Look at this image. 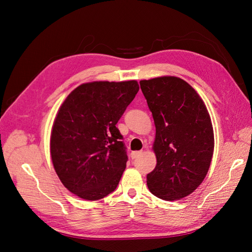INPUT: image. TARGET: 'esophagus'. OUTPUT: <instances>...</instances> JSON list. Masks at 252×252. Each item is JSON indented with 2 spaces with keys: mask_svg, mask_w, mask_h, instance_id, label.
<instances>
[{
  "mask_svg": "<svg viewBox=\"0 0 252 252\" xmlns=\"http://www.w3.org/2000/svg\"><path fill=\"white\" fill-rule=\"evenodd\" d=\"M142 154H143L142 151H132V152H131V158L134 159V158H139Z\"/></svg>",
  "mask_w": 252,
  "mask_h": 252,
  "instance_id": "obj_1",
  "label": "esophagus"
}]
</instances>
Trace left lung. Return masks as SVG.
Segmentation results:
<instances>
[{"label": "left lung", "mask_w": 252, "mask_h": 252, "mask_svg": "<svg viewBox=\"0 0 252 252\" xmlns=\"http://www.w3.org/2000/svg\"><path fill=\"white\" fill-rule=\"evenodd\" d=\"M156 125L157 166L147 174L150 192L165 201L192 193L207 174L215 149L213 127L199 94L178 77L140 81Z\"/></svg>", "instance_id": "left-lung-1"}]
</instances>
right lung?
<instances>
[{"instance_id": "right-lung-1", "label": "right lung", "mask_w": 252, "mask_h": 252, "mask_svg": "<svg viewBox=\"0 0 252 252\" xmlns=\"http://www.w3.org/2000/svg\"><path fill=\"white\" fill-rule=\"evenodd\" d=\"M138 91L135 80L84 83L59 108L50 135L52 164L81 199L101 200L117 188L128 158L116 125Z\"/></svg>"}]
</instances>
